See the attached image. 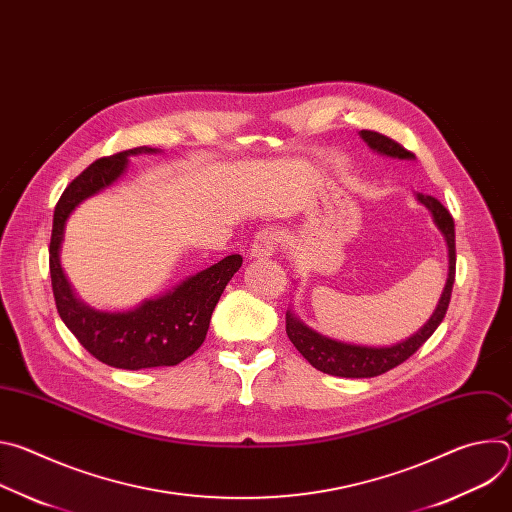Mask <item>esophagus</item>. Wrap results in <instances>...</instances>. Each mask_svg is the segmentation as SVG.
Instances as JSON below:
<instances>
[{"label":"esophagus","mask_w":512,"mask_h":512,"mask_svg":"<svg viewBox=\"0 0 512 512\" xmlns=\"http://www.w3.org/2000/svg\"><path fill=\"white\" fill-rule=\"evenodd\" d=\"M277 233L271 229H263L255 235L253 243H251V257L263 259V257H271L277 249Z\"/></svg>","instance_id":"obj_1"}]
</instances>
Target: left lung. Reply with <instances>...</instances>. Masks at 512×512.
I'll return each mask as SVG.
<instances>
[{
    "mask_svg": "<svg viewBox=\"0 0 512 512\" xmlns=\"http://www.w3.org/2000/svg\"><path fill=\"white\" fill-rule=\"evenodd\" d=\"M362 139L367 141L373 150L391 156V158H401V160H411L415 158L413 152L405 150L403 145L379 131L371 129H362L360 131ZM417 200L429 208L433 223L437 229L442 231L446 243H448V257H450V269H448V281L442 291L440 304H437L433 316L427 320V324L413 334L411 338L393 344V346H383V348H371V346H356V344H346L338 342L332 338H326L308 326H304L294 314L287 312L285 314V332L289 340L294 342V346L300 350V354L312 364L314 369L334 375V377H346V379H371L379 377L395 367H399L401 362H405L409 356H413L423 342L437 330V326L442 324L450 298H452V287L456 279V233H454V218L450 210L433 196L427 194H417Z\"/></svg>",
    "mask_w": 512,
    "mask_h": 512,
    "instance_id": "obj_1",
    "label": "left lung"
}]
</instances>
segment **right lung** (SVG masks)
Returning a JSON list of instances; mask_svg holds the SVG:
<instances>
[{"label":"right lung","instance_id":"1","mask_svg":"<svg viewBox=\"0 0 512 512\" xmlns=\"http://www.w3.org/2000/svg\"><path fill=\"white\" fill-rule=\"evenodd\" d=\"M141 152L156 150L133 148L99 158L72 180L56 202L50 237V279L58 316L91 356L127 371L174 367L194 354L206 338L214 306L243 263L241 255H229L131 312H95L72 296L58 259L66 218L79 202L113 184L127 158Z\"/></svg>","mask_w":512,"mask_h":512}]
</instances>
